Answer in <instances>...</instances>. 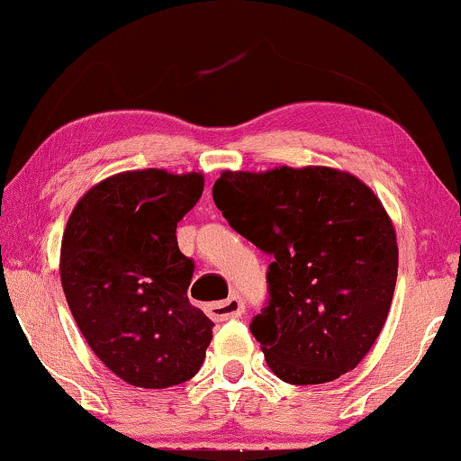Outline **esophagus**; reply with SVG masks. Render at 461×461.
Returning <instances> with one entry per match:
<instances>
[{
  "mask_svg": "<svg viewBox=\"0 0 461 461\" xmlns=\"http://www.w3.org/2000/svg\"><path fill=\"white\" fill-rule=\"evenodd\" d=\"M206 312L211 314V319L214 321H227V319H238L244 314V304L238 295H231L223 302H214L206 308Z\"/></svg>",
  "mask_w": 461,
  "mask_h": 461,
  "instance_id": "34e87169",
  "label": "esophagus"
}]
</instances>
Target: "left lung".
I'll return each mask as SVG.
<instances>
[{
    "instance_id": "left-lung-1",
    "label": "left lung",
    "mask_w": 461,
    "mask_h": 461,
    "mask_svg": "<svg viewBox=\"0 0 461 461\" xmlns=\"http://www.w3.org/2000/svg\"><path fill=\"white\" fill-rule=\"evenodd\" d=\"M214 203L272 255L270 302L253 319L266 364L291 385L353 370L381 334L398 278L392 219L368 185L325 166L225 170Z\"/></svg>"
}]
</instances>
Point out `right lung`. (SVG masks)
<instances>
[{
  "mask_svg": "<svg viewBox=\"0 0 461 461\" xmlns=\"http://www.w3.org/2000/svg\"><path fill=\"white\" fill-rule=\"evenodd\" d=\"M202 191L200 172L114 174L80 197L63 231L59 272L74 321L133 387L189 381L212 340L214 323L187 298L194 261L176 242Z\"/></svg>",
  "mask_w": 461,
  "mask_h": 461,
  "instance_id": "add662e5",
  "label": "right lung"
}]
</instances>
